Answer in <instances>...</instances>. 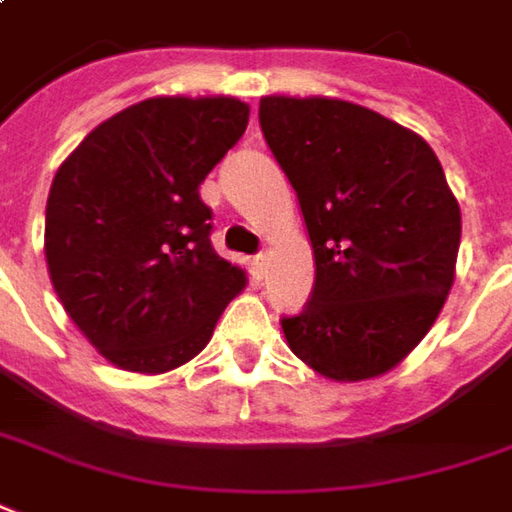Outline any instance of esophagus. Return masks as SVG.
<instances>
[{
	"label": "esophagus",
	"instance_id": "34e87169",
	"mask_svg": "<svg viewBox=\"0 0 512 512\" xmlns=\"http://www.w3.org/2000/svg\"><path fill=\"white\" fill-rule=\"evenodd\" d=\"M250 267H253V273H256V276H264V270H267V253H259V256H253Z\"/></svg>",
	"mask_w": 512,
	"mask_h": 512
}]
</instances>
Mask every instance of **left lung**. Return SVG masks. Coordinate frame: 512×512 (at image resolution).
Wrapping results in <instances>:
<instances>
[{
    "mask_svg": "<svg viewBox=\"0 0 512 512\" xmlns=\"http://www.w3.org/2000/svg\"><path fill=\"white\" fill-rule=\"evenodd\" d=\"M259 123L315 256L307 310L281 321L287 346L338 383L392 372L456 279L462 214L437 154L375 109L327 95H267Z\"/></svg>",
    "mask_w": 512,
    "mask_h": 512,
    "instance_id": "8db88e82",
    "label": "left lung"
}]
</instances>
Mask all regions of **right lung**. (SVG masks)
Returning a JSON list of instances; mask_svg holds the SVG:
<instances>
[{"mask_svg":"<svg viewBox=\"0 0 512 512\" xmlns=\"http://www.w3.org/2000/svg\"><path fill=\"white\" fill-rule=\"evenodd\" d=\"M248 118L231 95H157L95 126L58 166L47 273L72 324L123 372L166 375L197 358L248 284L211 248L200 200Z\"/></svg>","mask_w":512,"mask_h":512,"instance_id":"right-lung-1","label":"right lung"}]
</instances>
